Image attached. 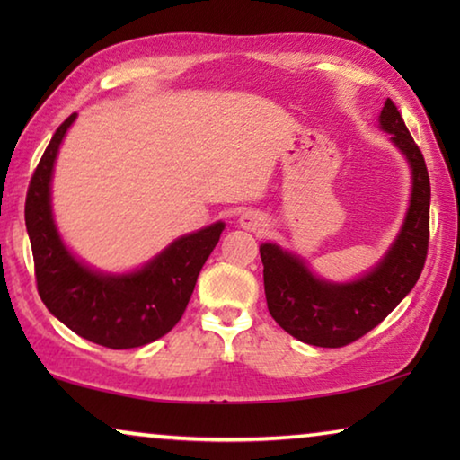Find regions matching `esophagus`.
<instances>
[{"label": "esophagus", "mask_w": 460, "mask_h": 460, "mask_svg": "<svg viewBox=\"0 0 460 460\" xmlns=\"http://www.w3.org/2000/svg\"><path fill=\"white\" fill-rule=\"evenodd\" d=\"M239 227L253 231V233H263V229L268 227V221L261 213L252 211V208H249V211H243L239 215Z\"/></svg>", "instance_id": "obj_1"}]
</instances>
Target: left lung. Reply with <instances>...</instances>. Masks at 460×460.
<instances>
[{"instance_id": "obj_1", "label": "left lung", "mask_w": 460, "mask_h": 460, "mask_svg": "<svg viewBox=\"0 0 460 460\" xmlns=\"http://www.w3.org/2000/svg\"><path fill=\"white\" fill-rule=\"evenodd\" d=\"M377 121L406 158L411 186L398 235L376 266L349 282H332L314 274L308 261L290 249L270 241L260 245L270 314L308 345L334 349L363 337L406 298L422 274L430 223V178L424 155L389 99Z\"/></svg>"}]
</instances>
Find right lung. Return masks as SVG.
<instances>
[{"instance_id": "1", "label": "right lung", "mask_w": 460, "mask_h": 460, "mask_svg": "<svg viewBox=\"0 0 460 460\" xmlns=\"http://www.w3.org/2000/svg\"><path fill=\"white\" fill-rule=\"evenodd\" d=\"M73 113L52 136L26 197L38 294L79 337L109 349H134L164 337L181 321L202 266L225 229L223 221L186 233L144 266L105 271L89 266L62 239L52 211V176Z\"/></svg>"}]
</instances>
